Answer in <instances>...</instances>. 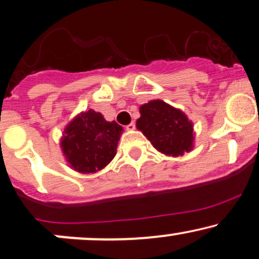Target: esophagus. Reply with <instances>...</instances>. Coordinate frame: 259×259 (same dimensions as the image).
Instances as JSON below:
<instances>
[{"mask_svg":"<svg viewBox=\"0 0 259 259\" xmlns=\"http://www.w3.org/2000/svg\"><path fill=\"white\" fill-rule=\"evenodd\" d=\"M135 128H136V123L135 122H131V123H128L126 126V130L127 131H133Z\"/></svg>","mask_w":259,"mask_h":259,"instance_id":"esophagus-1","label":"esophagus"}]
</instances>
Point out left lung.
Here are the masks:
<instances>
[{
	"instance_id": "8db88e82",
	"label": "left lung",
	"mask_w": 259,
	"mask_h": 259,
	"mask_svg": "<svg viewBox=\"0 0 259 259\" xmlns=\"http://www.w3.org/2000/svg\"><path fill=\"white\" fill-rule=\"evenodd\" d=\"M137 128L154 148L168 156H183L193 149V124L180 109L155 100L139 108Z\"/></svg>"
}]
</instances>
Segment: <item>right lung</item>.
<instances>
[{"label": "right lung", "mask_w": 259, "mask_h": 259, "mask_svg": "<svg viewBox=\"0 0 259 259\" xmlns=\"http://www.w3.org/2000/svg\"><path fill=\"white\" fill-rule=\"evenodd\" d=\"M123 128L115 121H107L101 113L88 110L67 124L61 149L67 162L79 173H96L116 155Z\"/></svg>", "instance_id": "1"}]
</instances>
